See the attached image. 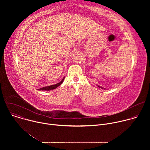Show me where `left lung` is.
<instances>
[{
  "label": "left lung",
  "mask_w": 150,
  "mask_h": 150,
  "mask_svg": "<svg viewBox=\"0 0 150 150\" xmlns=\"http://www.w3.org/2000/svg\"><path fill=\"white\" fill-rule=\"evenodd\" d=\"M98 87H99V86H98ZM100 87V88H101V87Z\"/></svg>",
  "instance_id": "8db88e82"
}]
</instances>
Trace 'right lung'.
<instances>
[{
  "label": "right lung",
  "mask_w": 150,
  "mask_h": 150,
  "mask_svg": "<svg viewBox=\"0 0 150 150\" xmlns=\"http://www.w3.org/2000/svg\"><path fill=\"white\" fill-rule=\"evenodd\" d=\"M64 79H65V78H63V79H62L60 82H59V83H56V84L52 85H50V86H47V87H42V88H41L38 89V90H40V91H41V90H42V91H43V90L49 91V90H52L55 89V88H56L57 87H59V85L63 82Z\"/></svg>",
  "instance_id": "add662e5"
}]
</instances>
